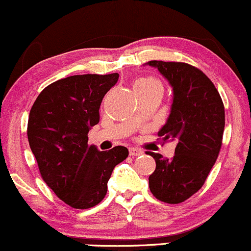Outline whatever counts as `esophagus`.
I'll return each instance as SVG.
<instances>
[{
  "label": "esophagus",
  "mask_w": 251,
  "mask_h": 251,
  "mask_svg": "<svg viewBox=\"0 0 251 251\" xmlns=\"http://www.w3.org/2000/svg\"><path fill=\"white\" fill-rule=\"evenodd\" d=\"M143 153H144V152L141 151L140 149H135V147H130V149H129V154H130V156H133V157L141 156Z\"/></svg>",
  "instance_id": "esophagus-1"
}]
</instances>
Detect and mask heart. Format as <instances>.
<instances>
[{
	"label": "heart",
	"mask_w": 251,
	"mask_h": 251,
	"mask_svg": "<svg viewBox=\"0 0 251 251\" xmlns=\"http://www.w3.org/2000/svg\"><path fill=\"white\" fill-rule=\"evenodd\" d=\"M153 84H158L161 86L159 81H157L153 77H143V78L138 79L135 83V87H146V86H153Z\"/></svg>",
	"instance_id": "1"
}]
</instances>
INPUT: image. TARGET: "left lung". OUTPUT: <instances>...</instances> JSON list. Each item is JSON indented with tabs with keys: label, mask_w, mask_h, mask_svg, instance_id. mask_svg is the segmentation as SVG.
<instances>
[{
	"label": "left lung",
	"mask_w": 251,
	"mask_h": 251,
	"mask_svg": "<svg viewBox=\"0 0 251 251\" xmlns=\"http://www.w3.org/2000/svg\"><path fill=\"white\" fill-rule=\"evenodd\" d=\"M174 90L172 111L158 131L164 143L175 141L172 159L147 154L156 161L149 185L158 201L179 204L202 188L221 150L225 107L218 89L203 71L180 61L151 60Z\"/></svg>",
	"instance_id": "obj_1"
}]
</instances>
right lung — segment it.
Wrapping results in <instances>:
<instances>
[{"mask_svg": "<svg viewBox=\"0 0 251 251\" xmlns=\"http://www.w3.org/2000/svg\"><path fill=\"white\" fill-rule=\"evenodd\" d=\"M118 77L89 74L59 79L46 87L31 107L27 139L41 176L75 209L101 202L113 168L129 154L125 146L100 152L88 145L89 129L99 123L102 98Z\"/></svg>", "mask_w": 251, "mask_h": 251, "instance_id": "1", "label": "right lung"}]
</instances>
